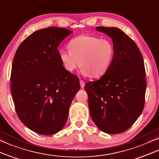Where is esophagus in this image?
<instances>
[{
	"label": "esophagus",
	"mask_w": 159,
	"mask_h": 159,
	"mask_svg": "<svg viewBox=\"0 0 159 159\" xmlns=\"http://www.w3.org/2000/svg\"><path fill=\"white\" fill-rule=\"evenodd\" d=\"M80 85H81V87L82 89H84V86H85V83H84V81H82V80H80Z\"/></svg>",
	"instance_id": "obj_1"
}]
</instances>
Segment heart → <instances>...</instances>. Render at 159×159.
Listing matches in <instances>:
<instances>
[{
    "instance_id": "1",
    "label": "heart",
    "mask_w": 159,
    "mask_h": 159,
    "mask_svg": "<svg viewBox=\"0 0 159 159\" xmlns=\"http://www.w3.org/2000/svg\"><path fill=\"white\" fill-rule=\"evenodd\" d=\"M69 52L61 51L59 59L65 70L73 73L80 66L84 75L100 78L108 71L113 62L115 48L107 39L81 35L68 43Z\"/></svg>"
}]
</instances>
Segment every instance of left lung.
I'll return each instance as SVG.
<instances>
[{"mask_svg":"<svg viewBox=\"0 0 159 159\" xmlns=\"http://www.w3.org/2000/svg\"><path fill=\"white\" fill-rule=\"evenodd\" d=\"M113 41L115 54L108 71L85 85L91 117L107 134H119L132 126L145 105V70L134 41L117 27H97Z\"/></svg>","mask_w":159,"mask_h":159,"instance_id":"obj_1","label":"left lung"}]
</instances>
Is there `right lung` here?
I'll return each mask as SVG.
<instances>
[{"label": "right lung", "mask_w": 159, "mask_h": 159, "mask_svg": "<svg viewBox=\"0 0 159 159\" xmlns=\"http://www.w3.org/2000/svg\"><path fill=\"white\" fill-rule=\"evenodd\" d=\"M73 31L50 27L34 32L14 55L11 90L21 121L33 132L51 135L64 127L80 89L78 78L63 68L60 43Z\"/></svg>", "instance_id": "right-lung-1"}]
</instances>
